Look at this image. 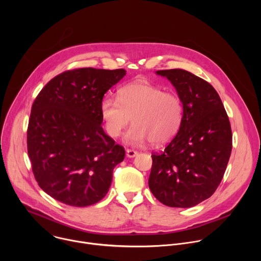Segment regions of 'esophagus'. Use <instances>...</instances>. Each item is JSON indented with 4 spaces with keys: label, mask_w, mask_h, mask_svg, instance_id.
I'll use <instances>...</instances> for the list:
<instances>
[{
    "label": "esophagus",
    "mask_w": 261,
    "mask_h": 261,
    "mask_svg": "<svg viewBox=\"0 0 261 261\" xmlns=\"http://www.w3.org/2000/svg\"><path fill=\"white\" fill-rule=\"evenodd\" d=\"M137 155V152H135L134 150H126V156L128 157V158H134L135 156Z\"/></svg>",
    "instance_id": "esophagus-1"
}]
</instances>
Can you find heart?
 Listing matches in <instances>:
<instances>
[{
	"instance_id": "1",
	"label": "heart",
	"mask_w": 261,
	"mask_h": 261,
	"mask_svg": "<svg viewBox=\"0 0 261 261\" xmlns=\"http://www.w3.org/2000/svg\"><path fill=\"white\" fill-rule=\"evenodd\" d=\"M182 113L181 101L175 94L141 81L122 87L118 98L105 97L100 104V116L111 138L122 134L131 118L133 126L125 135L131 145L169 141L180 127Z\"/></svg>"
}]
</instances>
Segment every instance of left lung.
<instances>
[{
    "mask_svg": "<svg viewBox=\"0 0 261 261\" xmlns=\"http://www.w3.org/2000/svg\"><path fill=\"white\" fill-rule=\"evenodd\" d=\"M175 88L182 121L161 154H153L148 187L163 204L192 207L211 197L224 175L232 148L229 119L216 90L181 70L156 71Z\"/></svg>",
    "mask_w": 261,
    "mask_h": 261,
    "instance_id": "left-lung-1",
    "label": "left lung"
}]
</instances>
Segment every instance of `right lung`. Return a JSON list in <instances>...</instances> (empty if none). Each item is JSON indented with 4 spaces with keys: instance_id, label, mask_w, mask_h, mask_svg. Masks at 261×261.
Listing matches in <instances>:
<instances>
[{
    "instance_id": "1",
    "label": "right lung",
    "mask_w": 261,
    "mask_h": 261,
    "mask_svg": "<svg viewBox=\"0 0 261 261\" xmlns=\"http://www.w3.org/2000/svg\"><path fill=\"white\" fill-rule=\"evenodd\" d=\"M125 75L124 69L66 71L33 103L28 154L40 188L56 200L82 207L107 194L125 150L105 134L100 104Z\"/></svg>"
}]
</instances>
